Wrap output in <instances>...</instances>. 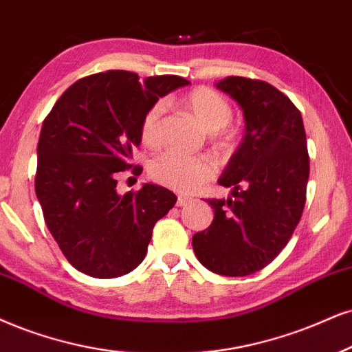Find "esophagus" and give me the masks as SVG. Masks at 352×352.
Masks as SVG:
<instances>
[{
  "mask_svg": "<svg viewBox=\"0 0 352 352\" xmlns=\"http://www.w3.org/2000/svg\"><path fill=\"white\" fill-rule=\"evenodd\" d=\"M188 202H190V197H188V196H177V206L179 207H183V206H186V204Z\"/></svg>",
  "mask_w": 352,
  "mask_h": 352,
  "instance_id": "esophagus-1",
  "label": "esophagus"
}]
</instances>
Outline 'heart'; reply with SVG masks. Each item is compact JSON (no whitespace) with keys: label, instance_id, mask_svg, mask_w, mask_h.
Here are the masks:
<instances>
[{"label":"heart","instance_id":"heart-1","mask_svg":"<svg viewBox=\"0 0 352 352\" xmlns=\"http://www.w3.org/2000/svg\"><path fill=\"white\" fill-rule=\"evenodd\" d=\"M183 106L209 132L219 130V140L225 143L235 137L232 130H220L232 119V106L215 89L196 88L183 98ZM164 112L163 102H155L148 107L140 124V138L143 145L155 146L158 143V130ZM215 175V162L207 155H183L177 151H164L151 160L150 176L156 183L168 188L190 192Z\"/></svg>","mask_w":352,"mask_h":352}]
</instances>
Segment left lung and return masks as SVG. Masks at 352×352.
Wrapping results in <instances>:
<instances>
[{
    "label": "left lung",
    "instance_id": "1",
    "mask_svg": "<svg viewBox=\"0 0 352 352\" xmlns=\"http://www.w3.org/2000/svg\"><path fill=\"white\" fill-rule=\"evenodd\" d=\"M240 104L246 132L219 184L232 197L209 199L210 227L192 236L202 266L220 276L266 267L300 222L310 162L300 111L272 85L228 76L215 85Z\"/></svg>",
    "mask_w": 352,
    "mask_h": 352
}]
</instances>
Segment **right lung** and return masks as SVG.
I'll list each match as a JSON object with an SVG mask.
<instances>
[{"instance_id": "obj_1", "label": "right lung", "mask_w": 352, "mask_h": 352, "mask_svg": "<svg viewBox=\"0 0 352 352\" xmlns=\"http://www.w3.org/2000/svg\"><path fill=\"white\" fill-rule=\"evenodd\" d=\"M188 85L176 75L140 81L125 70L96 73L73 83L43 120L36 194L52 236L80 272L112 279L145 258L155 223L177 197L150 183L120 196L116 173L133 168L151 104Z\"/></svg>"}]
</instances>
